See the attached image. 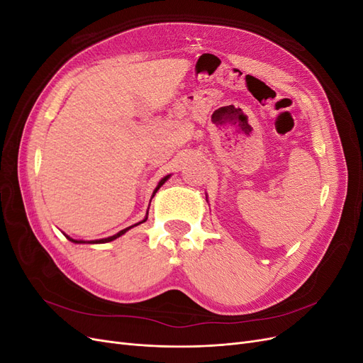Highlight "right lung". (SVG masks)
<instances>
[{"label": "right lung", "mask_w": 363, "mask_h": 363, "mask_svg": "<svg viewBox=\"0 0 363 363\" xmlns=\"http://www.w3.org/2000/svg\"><path fill=\"white\" fill-rule=\"evenodd\" d=\"M171 177V174H168V175H164V177L159 182V184L156 186V189H155V192H152V195H151V199H152V196H155L156 195V192L162 188V184H164V182H167L168 179ZM151 203V201H150ZM150 208V207H148ZM147 218H148V211H147V215H145V218L144 219H142V221H139V223H136L135 225H130V227H127V228H124V230H121V232H118L116 235H113V236H108V238H103V239H95V240H79V239H72V238H69L68 235H65V236H67L69 240H71V242H74V244H106V242H111V240H115L116 238H119V236H123L124 233H127L128 232V230L130 228H133V227H136V225H139V224H142V223H145L147 221Z\"/></svg>", "instance_id": "1"}]
</instances>
